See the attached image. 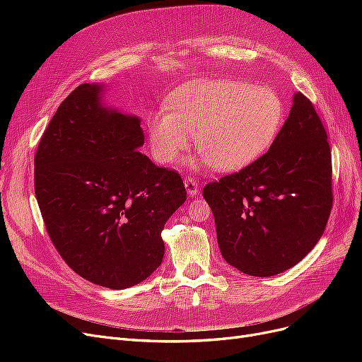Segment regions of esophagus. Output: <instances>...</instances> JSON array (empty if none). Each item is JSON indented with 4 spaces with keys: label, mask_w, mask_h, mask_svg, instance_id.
Masks as SVG:
<instances>
[{
    "label": "esophagus",
    "mask_w": 362,
    "mask_h": 362,
    "mask_svg": "<svg viewBox=\"0 0 362 362\" xmlns=\"http://www.w3.org/2000/svg\"><path fill=\"white\" fill-rule=\"evenodd\" d=\"M184 187L187 190V194L190 196L199 194V182L193 178H184Z\"/></svg>",
    "instance_id": "34e87169"
}]
</instances>
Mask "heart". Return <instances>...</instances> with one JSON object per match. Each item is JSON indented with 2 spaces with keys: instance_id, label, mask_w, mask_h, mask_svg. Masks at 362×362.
I'll return each mask as SVG.
<instances>
[{
  "instance_id": "b5f03b06",
  "label": "heart",
  "mask_w": 362,
  "mask_h": 362,
  "mask_svg": "<svg viewBox=\"0 0 362 362\" xmlns=\"http://www.w3.org/2000/svg\"><path fill=\"white\" fill-rule=\"evenodd\" d=\"M286 122V104L270 87L234 80H194L175 90L169 107L148 120L152 154L161 164L177 161L194 134L196 163L240 170L273 145Z\"/></svg>"
}]
</instances>
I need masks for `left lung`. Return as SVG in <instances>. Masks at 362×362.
<instances>
[{"mask_svg":"<svg viewBox=\"0 0 362 362\" xmlns=\"http://www.w3.org/2000/svg\"><path fill=\"white\" fill-rule=\"evenodd\" d=\"M202 194L222 257L240 272L273 276L308 255L332 208L331 148L308 98L294 93L286 124L264 156L208 182Z\"/></svg>","mask_w":362,"mask_h":362,"instance_id":"left-lung-1","label":"left lung"}]
</instances>
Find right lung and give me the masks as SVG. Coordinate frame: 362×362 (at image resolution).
Listing matches in <instances>:
<instances>
[{
	"label": "right lung",
	"mask_w": 362,
	"mask_h": 362,
	"mask_svg": "<svg viewBox=\"0 0 362 362\" xmlns=\"http://www.w3.org/2000/svg\"><path fill=\"white\" fill-rule=\"evenodd\" d=\"M104 84L64 100L35 156V193L64 262L96 286L124 290L161 264V231L187 199L180 173L139 152L140 119L103 104Z\"/></svg>",
	"instance_id": "add662e5"
}]
</instances>
